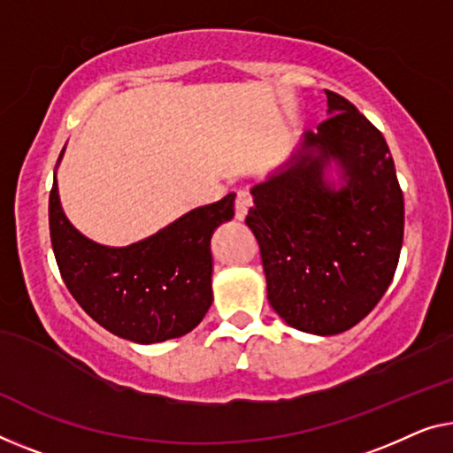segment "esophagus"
Masks as SVG:
<instances>
[{
  "mask_svg": "<svg viewBox=\"0 0 453 453\" xmlns=\"http://www.w3.org/2000/svg\"><path fill=\"white\" fill-rule=\"evenodd\" d=\"M252 203H254L252 195H250L248 191H240L238 195H235V219L244 221Z\"/></svg>",
  "mask_w": 453,
  "mask_h": 453,
  "instance_id": "34e87169",
  "label": "esophagus"
}]
</instances>
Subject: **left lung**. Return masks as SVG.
Segmentation results:
<instances>
[{
  "instance_id": "obj_1",
  "label": "left lung",
  "mask_w": 453,
  "mask_h": 453,
  "mask_svg": "<svg viewBox=\"0 0 453 453\" xmlns=\"http://www.w3.org/2000/svg\"><path fill=\"white\" fill-rule=\"evenodd\" d=\"M307 132L285 168L252 188L246 224L260 246L268 301L288 326L335 335L382 299L399 265L404 203L387 140L346 97ZM344 185L325 179L328 162Z\"/></svg>"
}]
</instances>
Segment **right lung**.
<instances>
[{
    "mask_svg": "<svg viewBox=\"0 0 453 453\" xmlns=\"http://www.w3.org/2000/svg\"><path fill=\"white\" fill-rule=\"evenodd\" d=\"M234 199L229 193L218 203L185 213L150 238L110 248L71 226L54 177L49 224L60 276L83 311L113 335L136 343L185 335L211 307L209 242L215 227L234 218Z\"/></svg>",
    "mask_w": 453,
    "mask_h": 453,
    "instance_id": "add662e5",
    "label": "right lung"
}]
</instances>
